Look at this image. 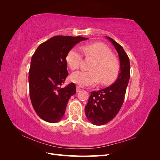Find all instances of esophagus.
<instances>
[{
	"instance_id": "esophagus-1",
	"label": "esophagus",
	"mask_w": 160,
	"mask_h": 160,
	"mask_svg": "<svg viewBox=\"0 0 160 160\" xmlns=\"http://www.w3.org/2000/svg\"><path fill=\"white\" fill-rule=\"evenodd\" d=\"M81 90V88H80L79 86L77 85V92H79Z\"/></svg>"
}]
</instances>
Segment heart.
Returning <instances> with one entry per match:
<instances>
[{
    "mask_svg": "<svg viewBox=\"0 0 160 160\" xmlns=\"http://www.w3.org/2000/svg\"><path fill=\"white\" fill-rule=\"evenodd\" d=\"M85 57L93 61L90 71H79L71 75L73 83L82 87L95 85L100 81L103 85L110 84L116 79L120 65L118 59L112 54L109 48L101 42H93L81 47ZM66 62L71 70L79 67L82 60L81 52L75 49H71L65 58Z\"/></svg>",
    "mask_w": 160,
    "mask_h": 160,
    "instance_id": "obj_1",
    "label": "heart"
}]
</instances>
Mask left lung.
Here are the masks:
<instances>
[{
  "label": "left lung",
  "instance_id": "obj_1",
  "mask_svg": "<svg viewBox=\"0 0 160 160\" xmlns=\"http://www.w3.org/2000/svg\"><path fill=\"white\" fill-rule=\"evenodd\" d=\"M107 38L118 53L120 72L113 84L98 91L91 92L85 111L87 118L95 125L108 123L118 113L124 101L130 77V62L126 52L113 38Z\"/></svg>",
  "mask_w": 160,
  "mask_h": 160
}]
</instances>
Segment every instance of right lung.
<instances>
[{
	"label": "right lung",
	"mask_w": 160,
	"mask_h": 160,
	"mask_svg": "<svg viewBox=\"0 0 160 160\" xmlns=\"http://www.w3.org/2000/svg\"><path fill=\"white\" fill-rule=\"evenodd\" d=\"M82 37L55 36L38 47L31 58L28 75L29 94L37 114L47 122L63 118L69 98L76 93L75 83L61 85L68 75L65 58Z\"/></svg>",
	"instance_id": "1"
}]
</instances>
